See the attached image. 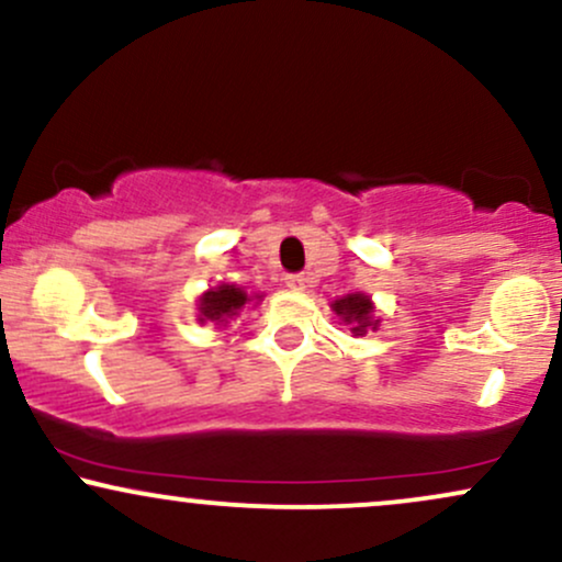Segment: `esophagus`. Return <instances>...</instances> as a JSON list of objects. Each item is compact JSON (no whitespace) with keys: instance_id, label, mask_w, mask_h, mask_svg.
Wrapping results in <instances>:
<instances>
[{"instance_id":"obj_1","label":"esophagus","mask_w":562,"mask_h":562,"mask_svg":"<svg viewBox=\"0 0 562 562\" xmlns=\"http://www.w3.org/2000/svg\"><path fill=\"white\" fill-rule=\"evenodd\" d=\"M285 285L290 290H303V288H306V277H303V274H288Z\"/></svg>"}]
</instances>
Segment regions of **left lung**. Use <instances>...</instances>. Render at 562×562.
Wrapping results in <instances>:
<instances>
[{"label": "left lung", "instance_id": "obj_1", "mask_svg": "<svg viewBox=\"0 0 562 562\" xmlns=\"http://www.w3.org/2000/svg\"><path fill=\"white\" fill-rule=\"evenodd\" d=\"M333 308L338 317H344V322L353 325L351 330L357 335H364L367 327L378 325V319H372V303L362 293H353V295H346V299L335 301Z\"/></svg>", "mask_w": 562, "mask_h": 562}]
</instances>
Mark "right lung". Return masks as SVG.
Masks as SVG:
<instances>
[{
    "label": "right lung",
    "mask_w": 562,
    "mask_h": 562,
    "mask_svg": "<svg viewBox=\"0 0 562 562\" xmlns=\"http://www.w3.org/2000/svg\"><path fill=\"white\" fill-rule=\"evenodd\" d=\"M245 303H248V295L240 288L218 285L200 299V322H227L229 317H237Z\"/></svg>",
    "instance_id": "1"
}]
</instances>
